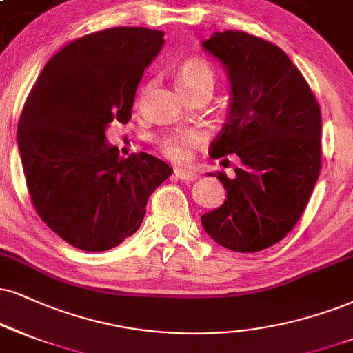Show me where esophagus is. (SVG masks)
<instances>
[{
  "instance_id": "1",
  "label": "esophagus",
  "mask_w": 353,
  "mask_h": 353,
  "mask_svg": "<svg viewBox=\"0 0 353 353\" xmlns=\"http://www.w3.org/2000/svg\"><path fill=\"white\" fill-rule=\"evenodd\" d=\"M175 176L180 178V180H185V181H194L198 178V173L193 172V170L175 168Z\"/></svg>"
}]
</instances>
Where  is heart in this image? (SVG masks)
<instances>
[{
  "instance_id": "b5f03b06",
  "label": "heart",
  "mask_w": 353,
  "mask_h": 353,
  "mask_svg": "<svg viewBox=\"0 0 353 353\" xmlns=\"http://www.w3.org/2000/svg\"><path fill=\"white\" fill-rule=\"evenodd\" d=\"M176 81L183 93H190L198 88H212L216 83V72L206 59L190 57L178 68ZM201 141L203 134L199 130L185 129L160 137L159 145L168 159L186 160L190 155V147L198 145Z\"/></svg>"
}]
</instances>
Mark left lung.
<instances>
[{
  "instance_id": "8db88e82",
  "label": "left lung",
  "mask_w": 353,
  "mask_h": 353,
  "mask_svg": "<svg viewBox=\"0 0 353 353\" xmlns=\"http://www.w3.org/2000/svg\"><path fill=\"white\" fill-rule=\"evenodd\" d=\"M204 50L221 60L230 83L229 117L210 145L212 159L237 157L234 176H217L228 199L201 216L212 241L259 252L296 225L321 172V108L275 43L242 30L214 32Z\"/></svg>"
}]
</instances>
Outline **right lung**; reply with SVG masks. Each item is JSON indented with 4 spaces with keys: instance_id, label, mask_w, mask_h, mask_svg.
I'll use <instances>...</instances> for the list:
<instances>
[{
    "instance_id": "obj_1",
    "label": "right lung",
    "mask_w": 353,
    "mask_h": 353,
    "mask_svg": "<svg viewBox=\"0 0 353 353\" xmlns=\"http://www.w3.org/2000/svg\"><path fill=\"white\" fill-rule=\"evenodd\" d=\"M162 30L110 28L75 39L46 63L17 124V147L37 214L86 252L119 245L141 228L147 199L173 173L154 155H119L106 142L128 124Z\"/></svg>"
}]
</instances>
